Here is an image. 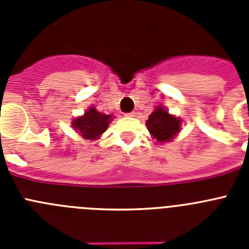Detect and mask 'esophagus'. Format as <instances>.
<instances>
[{
    "instance_id": "34e87169",
    "label": "esophagus",
    "mask_w": 249,
    "mask_h": 249,
    "mask_svg": "<svg viewBox=\"0 0 249 249\" xmlns=\"http://www.w3.org/2000/svg\"><path fill=\"white\" fill-rule=\"evenodd\" d=\"M124 116H126V117H135L136 113L135 112H129V113H126Z\"/></svg>"
}]
</instances>
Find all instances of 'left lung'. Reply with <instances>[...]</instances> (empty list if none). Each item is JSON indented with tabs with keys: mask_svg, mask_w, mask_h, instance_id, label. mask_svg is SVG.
I'll use <instances>...</instances> for the list:
<instances>
[{
	"mask_svg": "<svg viewBox=\"0 0 249 249\" xmlns=\"http://www.w3.org/2000/svg\"><path fill=\"white\" fill-rule=\"evenodd\" d=\"M146 127L156 140V143H168L181 132L182 120L169 113L163 106H157L146 121Z\"/></svg>",
	"mask_w": 249,
	"mask_h": 249,
	"instance_id": "obj_1",
	"label": "left lung"
}]
</instances>
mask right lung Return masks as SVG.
<instances>
[{
    "label": "right lung",
    "mask_w": 249,
    "mask_h": 249,
    "mask_svg": "<svg viewBox=\"0 0 249 249\" xmlns=\"http://www.w3.org/2000/svg\"><path fill=\"white\" fill-rule=\"evenodd\" d=\"M113 114H106L97 111L94 106L78 117L72 120V128L81 136V138L89 141L100 140L101 136L108 128L111 121H113Z\"/></svg>",
    "instance_id": "right-lung-1"
}]
</instances>
